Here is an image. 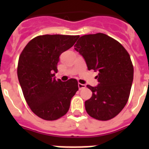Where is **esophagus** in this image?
Masks as SVG:
<instances>
[{
    "label": "esophagus",
    "instance_id": "34e87169",
    "mask_svg": "<svg viewBox=\"0 0 149 149\" xmlns=\"http://www.w3.org/2000/svg\"><path fill=\"white\" fill-rule=\"evenodd\" d=\"M86 87V85L85 84H78V88L79 89H82Z\"/></svg>",
    "mask_w": 149,
    "mask_h": 149
}]
</instances>
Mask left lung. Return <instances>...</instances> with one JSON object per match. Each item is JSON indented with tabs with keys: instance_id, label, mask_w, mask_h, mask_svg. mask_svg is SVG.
<instances>
[{
	"instance_id": "1",
	"label": "left lung",
	"mask_w": 149,
	"mask_h": 149,
	"mask_svg": "<svg viewBox=\"0 0 149 149\" xmlns=\"http://www.w3.org/2000/svg\"><path fill=\"white\" fill-rule=\"evenodd\" d=\"M74 49L82 55L89 70L98 72V86H86L93 92L85 101L87 113L98 120L113 119L125 107L130 95L134 79L130 55L118 41L101 33L81 36Z\"/></svg>"
}]
</instances>
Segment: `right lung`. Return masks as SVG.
I'll return each instance as SVG.
<instances>
[{
  "label": "right lung",
  "instance_id": "obj_1",
  "mask_svg": "<svg viewBox=\"0 0 149 149\" xmlns=\"http://www.w3.org/2000/svg\"><path fill=\"white\" fill-rule=\"evenodd\" d=\"M79 36L43 35L30 40L18 59V78L24 96L41 119L56 120L66 114L78 90L76 79L63 82L55 78L59 57L72 48Z\"/></svg>",
  "mask_w": 149,
  "mask_h": 149
}]
</instances>
